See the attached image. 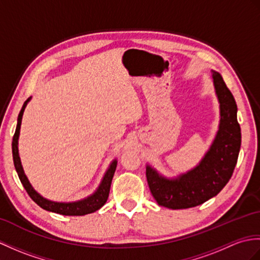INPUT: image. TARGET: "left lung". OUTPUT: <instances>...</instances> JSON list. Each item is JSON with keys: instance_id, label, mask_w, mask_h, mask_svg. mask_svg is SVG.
Instances as JSON below:
<instances>
[{"instance_id": "left-lung-1", "label": "left lung", "mask_w": 260, "mask_h": 260, "mask_svg": "<svg viewBox=\"0 0 260 260\" xmlns=\"http://www.w3.org/2000/svg\"><path fill=\"white\" fill-rule=\"evenodd\" d=\"M212 77L219 102L220 120L215 140L203 159L195 168L174 179L146 166L150 192L160 206L184 209L207 202L226 186L237 164L241 133L236 102L218 72L212 71Z\"/></svg>"}]
</instances>
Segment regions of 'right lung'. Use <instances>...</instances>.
Returning <instances> with one entry per match:
<instances>
[{
    "instance_id": "right-lung-1",
    "label": "right lung",
    "mask_w": 260,
    "mask_h": 260,
    "mask_svg": "<svg viewBox=\"0 0 260 260\" xmlns=\"http://www.w3.org/2000/svg\"><path fill=\"white\" fill-rule=\"evenodd\" d=\"M31 100V98L27 99L22 106V110L19 114V117H17V125L16 129L13 136V142H12V153H13V161L17 175H19V178L21 183L23 184L24 188L27 191L28 196L31 197L33 201L45 210L52 213L61 214L65 216H83L87 215L90 213H94L96 210H99L103 205H104L108 198V194H110V188L112 184V179L114 176V173H115L116 166H117V160L114 159L108 170L106 171L104 177H103L102 182L99 186V188L96 189L93 195H90L86 198L82 199V201L73 202V203H57V202H52L48 201V199L41 196L38 191H36L32 185L29 184L26 175L24 174L23 167L21 164L20 155H19V147H17V144H19V136H20V128H21V123H22V117L23 113L27 103Z\"/></svg>"
}]
</instances>
